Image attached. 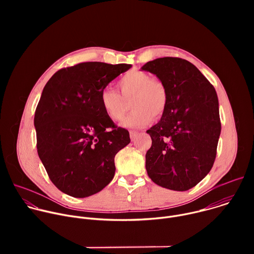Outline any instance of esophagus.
<instances>
[{"label": "esophagus", "mask_w": 254, "mask_h": 254, "mask_svg": "<svg viewBox=\"0 0 254 254\" xmlns=\"http://www.w3.org/2000/svg\"><path fill=\"white\" fill-rule=\"evenodd\" d=\"M129 135H130V139H131V140H134V139L137 137L138 132L135 131V130H130V131H129Z\"/></svg>", "instance_id": "34e87169"}]
</instances>
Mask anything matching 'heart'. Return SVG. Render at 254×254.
I'll return each mask as SVG.
<instances>
[{"mask_svg":"<svg viewBox=\"0 0 254 254\" xmlns=\"http://www.w3.org/2000/svg\"><path fill=\"white\" fill-rule=\"evenodd\" d=\"M122 95L112 87L100 92V103L105 115L113 121H122L131 102L132 113L124 121L127 127H141L153 120L161 119L168 106V90L165 84L147 72L132 71L118 82Z\"/></svg>","mask_w":254,"mask_h":254,"instance_id":"1","label":"heart"}]
</instances>
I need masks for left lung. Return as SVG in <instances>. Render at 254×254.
Masks as SVG:
<instances>
[{"label":"left lung","mask_w":254,"mask_h":254,"mask_svg":"<svg viewBox=\"0 0 254 254\" xmlns=\"http://www.w3.org/2000/svg\"><path fill=\"white\" fill-rule=\"evenodd\" d=\"M141 69L156 74L169 95L161 121L147 130L152 137L146 155L148 175L161 187L187 191L205 178L216 158L221 132L216 90L182 58H158Z\"/></svg>","instance_id":"8db88e82"}]
</instances>
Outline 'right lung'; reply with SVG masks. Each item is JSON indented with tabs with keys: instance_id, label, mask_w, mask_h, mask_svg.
Here are the masks:
<instances>
[{
	"instance_id": "add662e5",
	"label": "right lung",
	"mask_w": 254,
	"mask_h": 254,
	"mask_svg": "<svg viewBox=\"0 0 254 254\" xmlns=\"http://www.w3.org/2000/svg\"><path fill=\"white\" fill-rule=\"evenodd\" d=\"M130 64L82 62L58 70L36 107L37 152L51 182L63 193L85 198L111 183L115 157L129 143L100 103V92Z\"/></svg>"
}]
</instances>
